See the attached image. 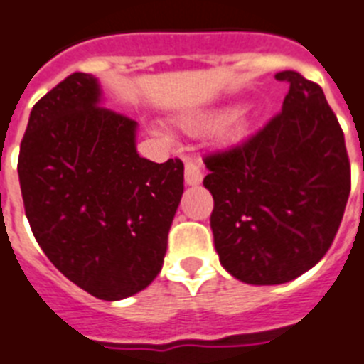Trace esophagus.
I'll list each match as a JSON object with an SVG mask.
<instances>
[{"label":"esophagus","instance_id":"1","mask_svg":"<svg viewBox=\"0 0 364 364\" xmlns=\"http://www.w3.org/2000/svg\"><path fill=\"white\" fill-rule=\"evenodd\" d=\"M203 179V170L198 159H188L185 163V183L187 185H200Z\"/></svg>","mask_w":364,"mask_h":364}]
</instances>
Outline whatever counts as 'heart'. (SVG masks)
<instances>
[{
  "label": "heart",
  "mask_w": 364,
  "mask_h": 364,
  "mask_svg": "<svg viewBox=\"0 0 364 364\" xmlns=\"http://www.w3.org/2000/svg\"><path fill=\"white\" fill-rule=\"evenodd\" d=\"M213 124H215V118H198V120L188 122V127L191 129H207Z\"/></svg>",
  "instance_id": "heart-1"
}]
</instances>
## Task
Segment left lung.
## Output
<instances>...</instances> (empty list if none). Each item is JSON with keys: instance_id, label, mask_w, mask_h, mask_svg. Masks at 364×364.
Instances as JSON below:
<instances>
[{"instance_id": "8db88e82", "label": "left lung", "mask_w": 364, "mask_h": 364, "mask_svg": "<svg viewBox=\"0 0 364 364\" xmlns=\"http://www.w3.org/2000/svg\"><path fill=\"white\" fill-rule=\"evenodd\" d=\"M283 109L255 135L203 157L222 267L250 285L296 279L326 255L352 188L344 133L320 85L294 70Z\"/></svg>"}]
</instances>
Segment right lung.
<instances>
[{"instance_id":"1","label":"right lung","mask_w":364,"mask_h":364,"mask_svg":"<svg viewBox=\"0 0 364 364\" xmlns=\"http://www.w3.org/2000/svg\"><path fill=\"white\" fill-rule=\"evenodd\" d=\"M97 103V81L81 72L41 97L18 176L42 252L88 294L114 301L146 289L163 268L183 163L140 157L136 122Z\"/></svg>"}]
</instances>
